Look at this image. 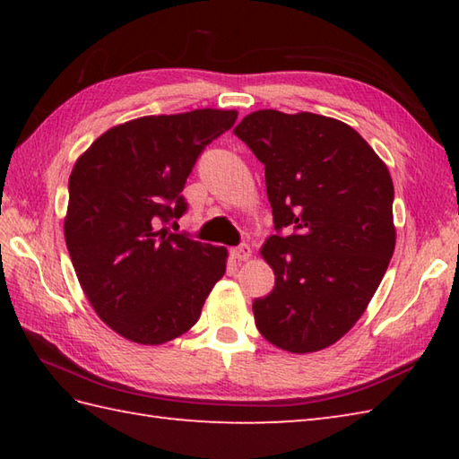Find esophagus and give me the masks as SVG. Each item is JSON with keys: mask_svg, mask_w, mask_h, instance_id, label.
I'll return each mask as SVG.
<instances>
[{"mask_svg": "<svg viewBox=\"0 0 459 459\" xmlns=\"http://www.w3.org/2000/svg\"><path fill=\"white\" fill-rule=\"evenodd\" d=\"M230 256L235 258V260H238V262H242V260H248V258L252 256V248H250L248 245L235 247V248H230Z\"/></svg>", "mask_w": 459, "mask_h": 459, "instance_id": "obj_1", "label": "esophagus"}]
</instances>
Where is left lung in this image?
Segmentation results:
<instances>
[{
	"mask_svg": "<svg viewBox=\"0 0 459 459\" xmlns=\"http://www.w3.org/2000/svg\"><path fill=\"white\" fill-rule=\"evenodd\" d=\"M235 134L264 163L276 230L260 248L276 284L252 304L262 337L314 353L365 314L393 258L394 187L385 161L345 122L258 110Z\"/></svg>",
	"mask_w": 459,
	"mask_h": 459,
	"instance_id": "obj_1",
	"label": "left lung"
}]
</instances>
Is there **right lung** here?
Returning a JSON list of instances; mask_svg holds the SVG:
<instances>
[{
  "label": "right lung",
  "mask_w": 459,
  "mask_h": 459,
  "mask_svg": "<svg viewBox=\"0 0 459 459\" xmlns=\"http://www.w3.org/2000/svg\"><path fill=\"white\" fill-rule=\"evenodd\" d=\"M237 110L143 116L96 138L68 178L65 240L76 278L106 325L161 345L197 324L229 252L160 229L187 209L195 161Z\"/></svg>",
  "instance_id": "1"
}]
</instances>
